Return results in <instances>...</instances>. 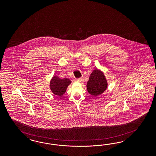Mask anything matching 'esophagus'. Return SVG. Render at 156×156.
<instances>
[{
    "label": "esophagus",
    "mask_w": 156,
    "mask_h": 156,
    "mask_svg": "<svg viewBox=\"0 0 156 156\" xmlns=\"http://www.w3.org/2000/svg\"><path fill=\"white\" fill-rule=\"evenodd\" d=\"M75 81H76V82H81L82 81V78L76 79V80H75Z\"/></svg>",
    "instance_id": "1"
}]
</instances>
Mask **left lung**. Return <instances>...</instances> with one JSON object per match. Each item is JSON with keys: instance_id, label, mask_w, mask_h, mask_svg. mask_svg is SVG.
Masks as SVG:
<instances>
[{"instance_id": "left-lung-1", "label": "left lung", "mask_w": 156, "mask_h": 156, "mask_svg": "<svg viewBox=\"0 0 156 156\" xmlns=\"http://www.w3.org/2000/svg\"><path fill=\"white\" fill-rule=\"evenodd\" d=\"M108 86V80L104 73L99 69H94L90 74L86 88L90 95L98 97L106 91Z\"/></svg>"}]
</instances>
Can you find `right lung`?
<instances>
[{
  "mask_svg": "<svg viewBox=\"0 0 156 156\" xmlns=\"http://www.w3.org/2000/svg\"><path fill=\"white\" fill-rule=\"evenodd\" d=\"M71 83V80L69 78H60L57 76H53L50 81V89L53 94L62 97Z\"/></svg>",
  "mask_w": 156,
  "mask_h": 156,
  "instance_id": "obj_1",
  "label": "right lung"
}]
</instances>
